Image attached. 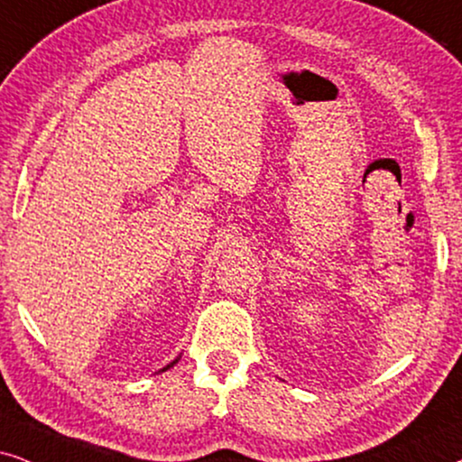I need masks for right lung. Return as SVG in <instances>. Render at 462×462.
<instances>
[{
  "label": "right lung",
  "instance_id": "1",
  "mask_svg": "<svg viewBox=\"0 0 462 462\" xmlns=\"http://www.w3.org/2000/svg\"><path fill=\"white\" fill-rule=\"evenodd\" d=\"M177 362H179V358H174L172 362H171V365H166V366H163V369L162 371H166V369H171V366H174V365H177Z\"/></svg>",
  "mask_w": 462,
  "mask_h": 462
}]
</instances>
